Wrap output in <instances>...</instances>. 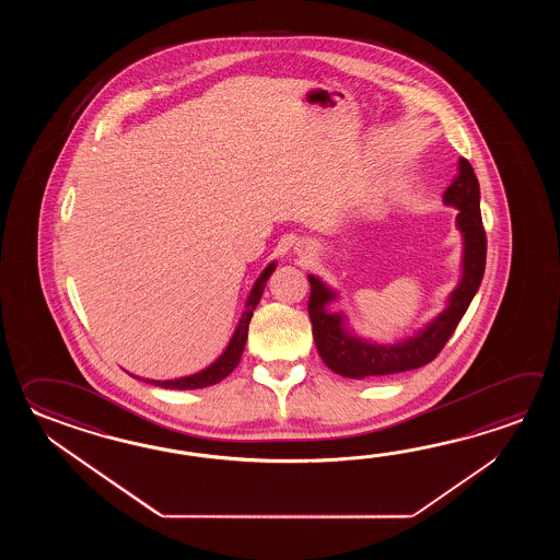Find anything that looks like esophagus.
Wrapping results in <instances>:
<instances>
[{
    "instance_id": "esophagus-1",
    "label": "esophagus",
    "mask_w": 560,
    "mask_h": 560,
    "mask_svg": "<svg viewBox=\"0 0 560 560\" xmlns=\"http://www.w3.org/2000/svg\"><path fill=\"white\" fill-rule=\"evenodd\" d=\"M296 250L298 254H300V256H306V254H308V256H312V254H314V248H312L310 244H306V246H300V248H296Z\"/></svg>"
}]
</instances>
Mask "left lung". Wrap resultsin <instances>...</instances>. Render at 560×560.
Segmentation results:
<instances>
[{
    "label": "left lung",
    "mask_w": 560,
    "mask_h": 560,
    "mask_svg": "<svg viewBox=\"0 0 560 560\" xmlns=\"http://www.w3.org/2000/svg\"><path fill=\"white\" fill-rule=\"evenodd\" d=\"M442 200L458 210L456 228L463 234V276L451 292L446 308L415 336H408L394 345H378L350 332L345 314L328 310V304L338 298L336 290L324 284L320 278L308 276V314L314 342L324 364L336 374L362 381L420 369L439 357L458 322L463 320L482 282L487 264V234L480 215V188L475 170L465 158L458 160V174L442 194Z\"/></svg>",
    "instance_id": "left-lung-1"
}]
</instances>
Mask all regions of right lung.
<instances>
[{
	"label": "right lung",
	"mask_w": 560,
	"mask_h": 560,
	"mask_svg": "<svg viewBox=\"0 0 560 560\" xmlns=\"http://www.w3.org/2000/svg\"><path fill=\"white\" fill-rule=\"evenodd\" d=\"M275 270L276 262H270L264 268L262 275L258 276V280L252 285L250 296L246 300V306H244V312L240 316L238 326H236V330L232 334L226 350L215 358L210 366H206V369L196 372V374H190V376L174 378V381H148V378H142V381L150 382L154 386H162V388H170V390H196V388H206V386H212V384L224 381L228 374L238 366L240 358H242V352H244V346H246V340H248V326H250L254 310L258 306V302L262 298L264 288H266V282H268V278L272 276ZM133 378L140 381V376H133Z\"/></svg>",
	"instance_id": "add662e5"
}]
</instances>
